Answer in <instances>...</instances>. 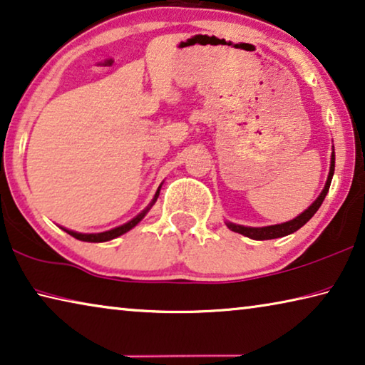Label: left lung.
<instances>
[{
    "mask_svg": "<svg viewBox=\"0 0 365 365\" xmlns=\"http://www.w3.org/2000/svg\"><path fill=\"white\" fill-rule=\"evenodd\" d=\"M334 175V147L331 151V165H329V173H328V179H327V184H324V187L322 192H319L318 197L315 199V202L302 212L300 215H297L295 218L289 222H284V223H277V225H269V227H245V225H238V223H233V222H225V225L232 230V232H237L245 235V237H248L251 240H274V238H282V237H287V235L297 232V230L302 228L305 225V223L310 220V218L317 214V210L319 209V205L323 204L324 197H327L328 190H329V184H331V179Z\"/></svg>",
    "mask_w": 365,
    "mask_h": 365,
    "instance_id": "8db88e82",
    "label": "left lung"
}]
</instances>
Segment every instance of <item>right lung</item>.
I'll return each instance as SVG.
<instances>
[{"label": "right lung", "instance_id": "add662e5", "mask_svg": "<svg viewBox=\"0 0 365 365\" xmlns=\"http://www.w3.org/2000/svg\"><path fill=\"white\" fill-rule=\"evenodd\" d=\"M161 186H163V182L160 184V187H158V189H156V192H155L153 199H151L150 204H148L147 207H145V209H143L142 212H140L138 215L133 217L132 220H128L127 223H124V225H119V227H115V228H110V230H108V232H101V233H78V232H73V230H68V228H65V227H60V228L63 230V232L68 233V235H71L73 238H76V240H80V241H88V243H103V241L114 240V238H117V237H120V235H124V233H127V232H130V230H132L133 227L138 225V223L143 220V217L148 214V210L151 209V207L155 205L156 199H158L160 190H161Z\"/></svg>", "mask_w": 365, "mask_h": 365}]
</instances>
